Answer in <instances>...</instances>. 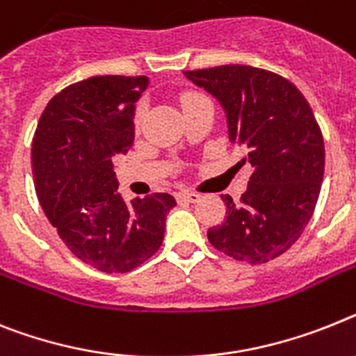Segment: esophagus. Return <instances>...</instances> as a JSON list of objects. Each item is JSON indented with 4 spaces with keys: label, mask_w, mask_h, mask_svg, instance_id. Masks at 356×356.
<instances>
[{
    "label": "esophagus",
    "mask_w": 356,
    "mask_h": 356,
    "mask_svg": "<svg viewBox=\"0 0 356 356\" xmlns=\"http://www.w3.org/2000/svg\"><path fill=\"white\" fill-rule=\"evenodd\" d=\"M177 199H183V201H188V202H199L201 201V195L195 192H179Z\"/></svg>",
    "instance_id": "obj_1"
}]
</instances>
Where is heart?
I'll list each match as a JSON object with an SVG mask.
<instances>
[{
    "label": "heart",
    "instance_id": "heart-1",
    "mask_svg": "<svg viewBox=\"0 0 356 356\" xmlns=\"http://www.w3.org/2000/svg\"><path fill=\"white\" fill-rule=\"evenodd\" d=\"M199 97H202V95H199V94H188V95H184V97H183V108H184V106H186L188 103H192V101L199 99ZM143 115H145V110H143V106H141V108L137 110V124H139V122L143 121Z\"/></svg>",
    "mask_w": 356,
    "mask_h": 356
}]
</instances>
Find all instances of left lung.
Segmentation results:
<instances>
[{
	"label": "left lung",
	"mask_w": 356,
	"mask_h": 356,
	"mask_svg": "<svg viewBox=\"0 0 356 356\" xmlns=\"http://www.w3.org/2000/svg\"><path fill=\"white\" fill-rule=\"evenodd\" d=\"M217 97L232 145L246 152L252 175L241 202L220 195L226 219L208 241L235 261L262 264L288 252L315 211L324 179V139L313 110L286 77L248 65L186 70Z\"/></svg>",
	"instance_id": "1"
}]
</instances>
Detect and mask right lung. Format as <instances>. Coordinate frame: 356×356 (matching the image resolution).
<instances>
[{
	"label": "right lung",
	"instance_id": "right-lung-1",
	"mask_svg": "<svg viewBox=\"0 0 356 356\" xmlns=\"http://www.w3.org/2000/svg\"><path fill=\"white\" fill-rule=\"evenodd\" d=\"M148 77L95 76L54 95L32 139V173L47 219L77 259L127 273L163 244L170 193L127 202L113 161L134 143L136 103Z\"/></svg>",
	"mask_w": 356,
	"mask_h": 356
}]
</instances>
